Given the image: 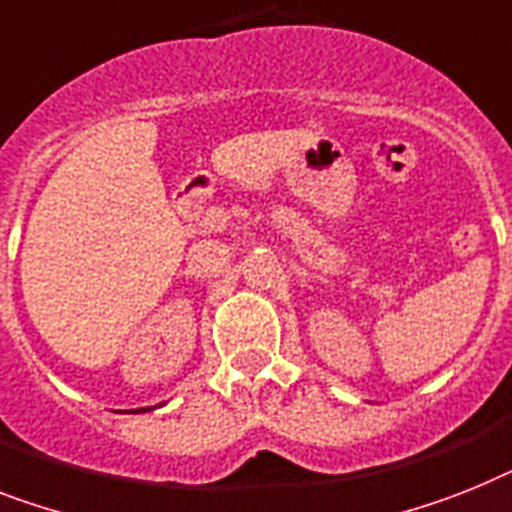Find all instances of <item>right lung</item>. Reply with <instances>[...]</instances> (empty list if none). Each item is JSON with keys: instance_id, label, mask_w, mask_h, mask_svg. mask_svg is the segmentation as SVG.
<instances>
[{"instance_id": "1", "label": "right lung", "mask_w": 512, "mask_h": 512, "mask_svg": "<svg viewBox=\"0 0 512 512\" xmlns=\"http://www.w3.org/2000/svg\"><path fill=\"white\" fill-rule=\"evenodd\" d=\"M146 411H151V408H138V411H133V413H146Z\"/></svg>"}]
</instances>
